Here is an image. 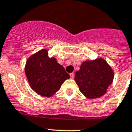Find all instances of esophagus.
<instances>
[{
    "label": "esophagus",
    "mask_w": 132,
    "mask_h": 132,
    "mask_svg": "<svg viewBox=\"0 0 132 132\" xmlns=\"http://www.w3.org/2000/svg\"><path fill=\"white\" fill-rule=\"evenodd\" d=\"M70 76L71 79H73V78H74V73H70Z\"/></svg>",
    "instance_id": "1"
}]
</instances>
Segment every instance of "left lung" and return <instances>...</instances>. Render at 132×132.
<instances>
[{
	"mask_svg": "<svg viewBox=\"0 0 132 132\" xmlns=\"http://www.w3.org/2000/svg\"><path fill=\"white\" fill-rule=\"evenodd\" d=\"M113 79L112 68L104 59L98 58L83 62L80 70L75 73L74 80L83 95L93 99L106 93Z\"/></svg>",
	"mask_w": 132,
	"mask_h": 132,
	"instance_id": "1",
	"label": "left lung"
}]
</instances>
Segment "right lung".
<instances>
[{"label": "right lung", "instance_id": "1", "mask_svg": "<svg viewBox=\"0 0 132 132\" xmlns=\"http://www.w3.org/2000/svg\"><path fill=\"white\" fill-rule=\"evenodd\" d=\"M25 73L34 91L41 96L50 97L60 89L70 75L54 57H48V51L42 49L28 58Z\"/></svg>", "mask_w": 132, "mask_h": 132}]
</instances>
